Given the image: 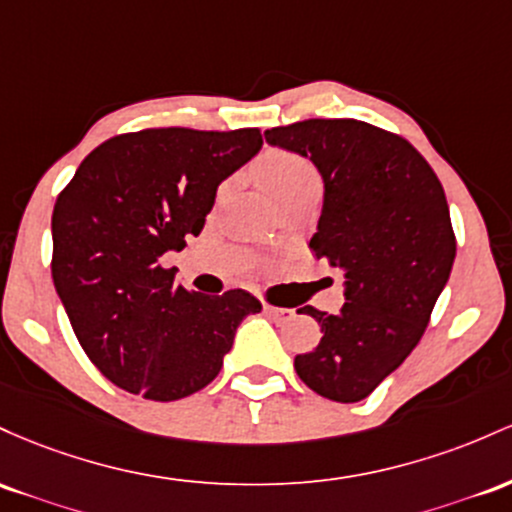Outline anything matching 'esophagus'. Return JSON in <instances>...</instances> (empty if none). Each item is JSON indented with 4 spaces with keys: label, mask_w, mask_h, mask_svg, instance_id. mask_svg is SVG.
I'll list each match as a JSON object with an SVG mask.
<instances>
[{
    "label": "esophagus",
    "mask_w": 512,
    "mask_h": 512,
    "mask_svg": "<svg viewBox=\"0 0 512 512\" xmlns=\"http://www.w3.org/2000/svg\"><path fill=\"white\" fill-rule=\"evenodd\" d=\"M266 314H268V317H271L273 321H278V324H283V321H290L292 317H295V309L271 307V304H268V307H266Z\"/></svg>",
    "instance_id": "obj_1"
}]
</instances>
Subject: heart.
<instances>
[{
    "instance_id": "b5f03b06",
    "label": "heart",
    "mask_w": 512,
    "mask_h": 512,
    "mask_svg": "<svg viewBox=\"0 0 512 512\" xmlns=\"http://www.w3.org/2000/svg\"><path fill=\"white\" fill-rule=\"evenodd\" d=\"M258 176H261L263 186L273 195V200L290 198V195L312 191L321 186L319 171L309 159L295 152H271L261 159L258 164Z\"/></svg>"
}]
</instances>
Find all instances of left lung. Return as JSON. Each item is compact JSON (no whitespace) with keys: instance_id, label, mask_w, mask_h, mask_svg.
<instances>
[{"instance_id":"left-lung-1","label":"left lung","mask_w":512,"mask_h":512,"mask_svg":"<svg viewBox=\"0 0 512 512\" xmlns=\"http://www.w3.org/2000/svg\"><path fill=\"white\" fill-rule=\"evenodd\" d=\"M266 142L312 159L324 179L314 256L346 275L341 312L314 307L321 341L295 358L312 392L365 399L409 358L455 263L445 191L423 154L353 118H309L266 130Z\"/></svg>"}]
</instances>
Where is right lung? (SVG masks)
<instances>
[{
  "label": "right lung",
  "instance_id": "add662e5",
  "mask_svg": "<svg viewBox=\"0 0 512 512\" xmlns=\"http://www.w3.org/2000/svg\"><path fill=\"white\" fill-rule=\"evenodd\" d=\"M258 128H149L99 145L57 195L53 283L79 346L106 380L176 401L215 380L237 326L261 312L246 290L191 292L162 266L203 232L217 186L261 149Z\"/></svg>",
  "mask_w": 512,
  "mask_h": 512
}]
</instances>
